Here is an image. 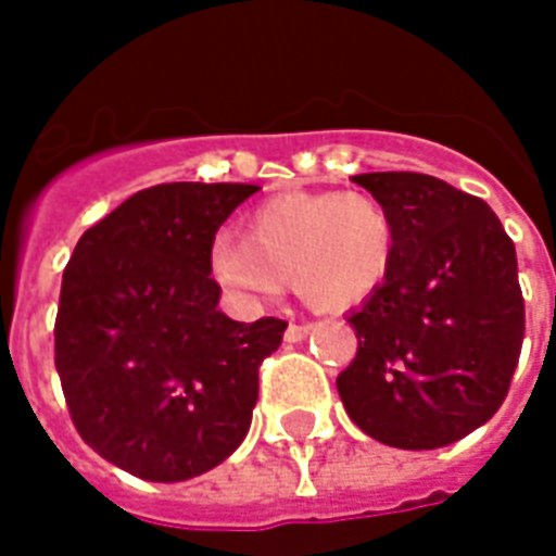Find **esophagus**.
I'll list each match as a JSON object with an SVG mask.
<instances>
[{"instance_id": "34e87169", "label": "esophagus", "mask_w": 556, "mask_h": 556, "mask_svg": "<svg viewBox=\"0 0 556 556\" xmlns=\"http://www.w3.org/2000/svg\"><path fill=\"white\" fill-rule=\"evenodd\" d=\"M312 329H315L312 324H291L286 329V341H288V344H296V341H303V338H306Z\"/></svg>"}]
</instances>
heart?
I'll use <instances>...</instances> for the list:
<instances>
[{
  "label": "heart",
  "mask_w": 556,
  "mask_h": 556,
  "mask_svg": "<svg viewBox=\"0 0 556 556\" xmlns=\"http://www.w3.org/2000/svg\"><path fill=\"white\" fill-rule=\"evenodd\" d=\"M396 227L388 206L367 192H288L250 212L248 241L218 236L210 274L250 300L282 294L294 279L308 306L344 312L388 279Z\"/></svg>",
  "instance_id": "1"
}]
</instances>
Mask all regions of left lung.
<instances>
[{"instance_id": "obj_1", "label": "left lung", "mask_w": 556, "mask_h": 556, "mask_svg": "<svg viewBox=\"0 0 556 556\" xmlns=\"http://www.w3.org/2000/svg\"><path fill=\"white\" fill-rule=\"evenodd\" d=\"M393 215L388 279L346 317L358 353L338 376L355 426L396 448H440L502 408L525 338L516 248L476 194L417 172L355 175Z\"/></svg>"}]
</instances>
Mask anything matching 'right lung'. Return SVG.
<instances>
[{
	"label": "right lung",
	"mask_w": 556,
	"mask_h": 556,
	"mask_svg": "<svg viewBox=\"0 0 556 556\" xmlns=\"http://www.w3.org/2000/svg\"><path fill=\"white\" fill-rule=\"evenodd\" d=\"M260 186L160 184L92 224L63 270L54 367L72 422L104 460L186 481L241 446L260 364L286 320L218 312L210 248Z\"/></svg>",
	"instance_id": "right-lung-1"
}]
</instances>
